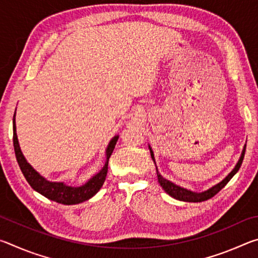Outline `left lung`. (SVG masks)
Listing matches in <instances>:
<instances>
[{"instance_id": "obj_1", "label": "left lung", "mask_w": 258, "mask_h": 258, "mask_svg": "<svg viewBox=\"0 0 258 258\" xmlns=\"http://www.w3.org/2000/svg\"><path fill=\"white\" fill-rule=\"evenodd\" d=\"M149 149H150V154H151V158L155 160L154 158V152H152L151 148L149 146ZM244 151H246V146L243 147V150L241 152V156H240V159L238 160L237 165H235V167L231 171V173L229 174L228 176H226L223 181H221L220 183H217L216 185L212 186L211 189H208L204 192H194V191H190L187 189H184V187H181L176 184H174L173 182L166 180L163 176L160 175L158 169H157V176H158V182L159 184L161 185V187L165 190L166 194H168L171 197L175 198L177 200H181V202H186V203H202L205 202V200H208L211 199L212 197H214L217 192H220L223 187L226 185V183H228L231 178L233 177V175L235 173L239 171L240 166L242 164V160H243V157H244Z\"/></svg>"}]
</instances>
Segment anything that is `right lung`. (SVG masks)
Listing matches in <instances>:
<instances>
[{
	"instance_id": "obj_1",
	"label": "right lung",
	"mask_w": 258,
	"mask_h": 258,
	"mask_svg": "<svg viewBox=\"0 0 258 258\" xmlns=\"http://www.w3.org/2000/svg\"><path fill=\"white\" fill-rule=\"evenodd\" d=\"M16 112L14 115V147H15V154L17 161H18L19 167L23 172L24 176L29 185L33 187L35 191H37L38 194H41L46 197L47 199L53 200L59 204L63 205H75L85 202V200H89L92 198L93 196L97 194V192L101 189L104 180H106L107 172H108V161L110 156L112 154L113 149H115V146L117 143V140H118V135H115L109 142V145L106 149V155L107 159L104 166L101 168V171L95 174L87 181L85 184L81 186H71L67 185L66 183L63 182H50L47 181L46 178L40 175L35 169L30 166L27 160L21 152V149L19 147L18 138H17L16 133V120H15Z\"/></svg>"
}]
</instances>
